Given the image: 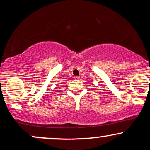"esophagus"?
<instances>
[{"instance_id": "34e87169", "label": "esophagus", "mask_w": 150, "mask_h": 150, "mask_svg": "<svg viewBox=\"0 0 150 150\" xmlns=\"http://www.w3.org/2000/svg\"><path fill=\"white\" fill-rule=\"evenodd\" d=\"M74 79H75V80H79V79H80V77H79V76H75V77H74Z\"/></svg>"}]
</instances>
